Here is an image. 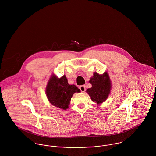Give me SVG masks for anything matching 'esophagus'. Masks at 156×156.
I'll return each instance as SVG.
<instances>
[{"mask_svg":"<svg viewBox=\"0 0 156 156\" xmlns=\"http://www.w3.org/2000/svg\"><path fill=\"white\" fill-rule=\"evenodd\" d=\"M79 89L80 90H81L82 92H84L85 90H86V87H85V85H82L79 87Z\"/></svg>","mask_w":156,"mask_h":156,"instance_id":"obj_1","label":"esophagus"}]
</instances>
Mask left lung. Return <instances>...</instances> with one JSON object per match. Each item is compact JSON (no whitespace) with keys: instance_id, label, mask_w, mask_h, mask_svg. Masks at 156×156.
Listing matches in <instances>:
<instances>
[{"instance_id":"left-lung-1","label":"left lung","mask_w":156,"mask_h":156,"mask_svg":"<svg viewBox=\"0 0 156 156\" xmlns=\"http://www.w3.org/2000/svg\"><path fill=\"white\" fill-rule=\"evenodd\" d=\"M89 83L92 86L91 88L87 89L86 92L92 101L98 104L105 101L108 98L112 86L108 74L105 72L102 75H100L95 72L93 77L90 78Z\"/></svg>"}]
</instances>
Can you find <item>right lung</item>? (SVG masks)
Instances as JSON below:
<instances>
[{
	"instance_id": "right-lung-1",
	"label": "right lung",
	"mask_w": 156,
	"mask_h": 156,
	"mask_svg": "<svg viewBox=\"0 0 156 156\" xmlns=\"http://www.w3.org/2000/svg\"><path fill=\"white\" fill-rule=\"evenodd\" d=\"M80 92L76 85L68 83L65 76L59 79L52 76L49 80L46 90L49 102L53 105L63 110L69 108L73 95Z\"/></svg>"
}]
</instances>
